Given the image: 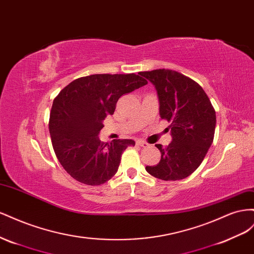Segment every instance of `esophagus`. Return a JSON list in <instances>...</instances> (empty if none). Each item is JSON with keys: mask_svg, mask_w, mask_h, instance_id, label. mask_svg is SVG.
<instances>
[{"mask_svg": "<svg viewBox=\"0 0 254 254\" xmlns=\"http://www.w3.org/2000/svg\"><path fill=\"white\" fill-rule=\"evenodd\" d=\"M136 144H137V146H139V147H147L148 146V143L142 141V140H137Z\"/></svg>", "mask_w": 254, "mask_h": 254, "instance_id": "obj_1", "label": "esophagus"}]
</instances>
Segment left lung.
<instances>
[{"mask_svg": "<svg viewBox=\"0 0 254 254\" xmlns=\"http://www.w3.org/2000/svg\"><path fill=\"white\" fill-rule=\"evenodd\" d=\"M155 86L159 115L168 121L172 141L161 151V161L146 170L164 181L190 176L203 161L214 139L216 112L203 88L193 79L175 70L157 69L140 72Z\"/></svg>", "mask_w": 254, "mask_h": 254, "instance_id": "obj_1", "label": "left lung"}]
</instances>
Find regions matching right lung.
I'll return each mask as SVG.
<instances>
[{
  "label": "right lung",
  "instance_id": "obj_1",
  "mask_svg": "<svg viewBox=\"0 0 254 254\" xmlns=\"http://www.w3.org/2000/svg\"><path fill=\"white\" fill-rule=\"evenodd\" d=\"M148 84L135 73L92 74L74 79L53 101L49 131L56 157L69 175L86 185H101L118 171L132 139L99 140L103 120L120 97Z\"/></svg>",
  "mask_w": 254,
  "mask_h": 254
}]
</instances>
